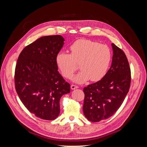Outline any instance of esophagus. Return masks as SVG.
<instances>
[{
	"label": "esophagus",
	"mask_w": 147,
	"mask_h": 147,
	"mask_svg": "<svg viewBox=\"0 0 147 147\" xmlns=\"http://www.w3.org/2000/svg\"><path fill=\"white\" fill-rule=\"evenodd\" d=\"M78 88V86L77 85H75V84H72V85H71V89H72V90H75V89H77Z\"/></svg>",
	"instance_id": "esophagus-1"
}]
</instances>
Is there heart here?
Segmentation results:
<instances>
[{"instance_id":"b5f03b06","label":"heart","mask_w":147,"mask_h":147,"mask_svg":"<svg viewBox=\"0 0 147 147\" xmlns=\"http://www.w3.org/2000/svg\"><path fill=\"white\" fill-rule=\"evenodd\" d=\"M70 54L60 51L56 63L63 76L69 78L78 68L82 69L72 77L73 81L83 83L89 79L99 81L107 72L112 59V52L105 45L90 40L81 39L70 47Z\"/></svg>"}]
</instances>
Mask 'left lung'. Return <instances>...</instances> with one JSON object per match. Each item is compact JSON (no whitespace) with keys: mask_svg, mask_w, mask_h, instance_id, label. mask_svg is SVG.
I'll return each instance as SVG.
<instances>
[{"mask_svg":"<svg viewBox=\"0 0 147 147\" xmlns=\"http://www.w3.org/2000/svg\"><path fill=\"white\" fill-rule=\"evenodd\" d=\"M112 63L100 80L83 88V107L85 117L91 122L107 119L116 113L129 92L131 69L124 51L114 43Z\"/></svg>","mask_w":147,"mask_h":147,"instance_id":"1","label":"left lung"}]
</instances>
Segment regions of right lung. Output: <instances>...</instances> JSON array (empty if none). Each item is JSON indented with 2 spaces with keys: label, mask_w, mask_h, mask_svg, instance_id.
Here are the masks:
<instances>
[{
  "label": "right lung",
  "mask_w": 147,
  "mask_h": 147,
  "mask_svg": "<svg viewBox=\"0 0 147 147\" xmlns=\"http://www.w3.org/2000/svg\"><path fill=\"white\" fill-rule=\"evenodd\" d=\"M59 35L43 36L26 46L15 67V89L30 113L45 120L60 113L61 97L70 92V85L58 72L56 56L64 45Z\"/></svg>",
  "instance_id": "1"
}]
</instances>
